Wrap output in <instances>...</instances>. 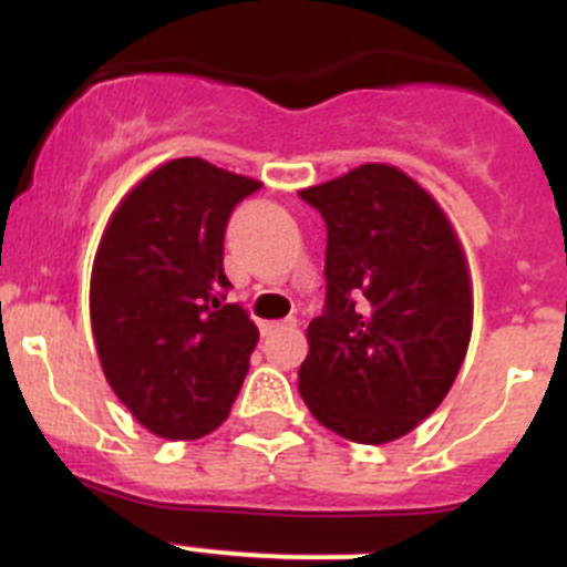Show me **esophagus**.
<instances>
[{"label":"esophagus","mask_w":567,"mask_h":567,"mask_svg":"<svg viewBox=\"0 0 567 567\" xmlns=\"http://www.w3.org/2000/svg\"><path fill=\"white\" fill-rule=\"evenodd\" d=\"M298 320H272V323H260V334H275L284 332V329H295Z\"/></svg>","instance_id":"34e87169"}]
</instances>
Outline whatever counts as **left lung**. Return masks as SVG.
I'll return each mask as SVG.
<instances>
[{"instance_id":"obj_1","label":"left lung","mask_w":567,"mask_h":567,"mask_svg":"<svg viewBox=\"0 0 567 567\" xmlns=\"http://www.w3.org/2000/svg\"><path fill=\"white\" fill-rule=\"evenodd\" d=\"M300 198L327 221V300L309 323L300 398L354 443L409 434L443 403L471 338V280L432 195L363 164Z\"/></svg>"}]
</instances>
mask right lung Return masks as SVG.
<instances>
[{
	"label": "right lung",
	"mask_w": 567,
	"mask_h": 567,
	"mask_svg": "<svg viewBox=\"0 0 567 567\" xmlns=\"http://www.w3.org/2000/svg\"><path fill=\"white\" fill-rule=\"evenodd\" d=\"M260 182L175 158L135 184L93 260L90 320L104 378L144 429L195 440L227 420L258 327L227 303L224 233Z\"/></svg>",
	"instance_id": "obj_1"
}]
</instances>
